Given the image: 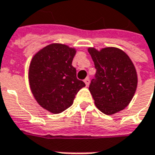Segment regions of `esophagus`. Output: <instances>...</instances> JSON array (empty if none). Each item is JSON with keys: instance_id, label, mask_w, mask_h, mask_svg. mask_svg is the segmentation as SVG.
I'll use <instances>...</instances> for the list:
<instances>
[{"instance_id": "34e87169", "label": "esophagus", "mask_w": 155, "mask_h": 155, "mask_svg": "<svg viewBox=\"0 0 155 155\" xmlns=\"http://www.w3.org/2000/svg\"><path fill=\"white\" fill-rule=\"evenodd\" d=\"M84 83L86 84V86H88L89 84H90V79L89 78H86V79H84Z\"/></svg>"}]
</instances>
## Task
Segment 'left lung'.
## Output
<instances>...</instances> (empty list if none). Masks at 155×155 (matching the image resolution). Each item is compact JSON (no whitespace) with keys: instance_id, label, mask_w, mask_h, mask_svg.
Here are the masks:
<instances>
[{"instance_id":"1","label":"left lung","mask_w":155,"mask_h":155,"mask_svg":"<svg viewBox=\"0 0 155 155\" xmlns=\"http://www.w3.org/2000/svg\"><path fill=\"white\" fill-rule=\"evenodd\" d=\"M96 73L89 90L94 104L105 114H114L128 106L135 93L137 72L128 54L115 47L101 51L89 48Z\"/></svg>"}]
</instances>
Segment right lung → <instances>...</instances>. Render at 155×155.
<instances>
[{
	"instance_id": "right-lung-1",
	"label": "right lung",
	"mask_w": 155,
	"mask_h": 155,
	"mask_svg": "<svg viewBox=\"0 0 155 155\" xmlns=\"http://www.w3.org/2000/svg\"><path fill=\"white\" fill-rule=\"evenodd\" d=\"M75 53L74 48L54 43L39 51L31 61L29 83L32 94L41 107L53 114L71 106L78 91L85 86L72 66Z\"/></svg>"
}]
</instances>
